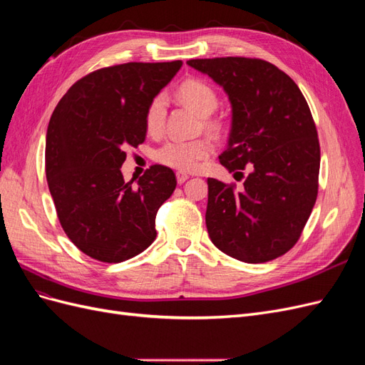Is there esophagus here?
<instances>
[{"mask_svg":"<svg viewBox=\"0 0 365 365\" xmlns=\"http://www.w3.org/2000/svg\"><path fill=\"white\" fill-rule=\"evenodd\" d=\"M187 180H189V175L184 172H176V181H178V184H184Z\"/></svg>","mask_w":365,"mask_h":365,"instance_id":"1","label":"esophagus"}]
</instances>
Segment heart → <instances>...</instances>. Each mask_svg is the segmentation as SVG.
<instances>
[{
	"label": "heart",
	"instance_id": "b5f03b06",
	"mask_svg": "<svg viewBox=\"0 0 365 365\" xmlns=\"http://www.w3.org/2000/svg\"><path fill=\"white\" fill-rule=\"evenodd\" d=\"M176 94L184 103L189 105L196 114L205 117V126L212 130H217L220 123L217 120L210 118L217 108L219 98L215 88L202 79L190 77L185 79L176 88ZM165 113H168V101L163 94H157L149 102L145 114V123L149 134L157 135L164 128ZM212 149V145L207 138H195V140H182L173 138L165 141L155 152V160L168 168L189 172L200 165Z\"/></svg>",
	"mask_w": 365,
	"mask_h": 365
}]
</instances>
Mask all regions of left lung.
I'll return each instance as SVG.
<instances>
[{"mask_svg":"<svg viewBox=\"0 0 365 365\" xmlns=\"http://www.w3.org/2000/svg\"><path fill=\"white\" fill-rule=\"evenodd\" d=\"M224 88L231 111L219 161L248 170L244 187L208 178L205 224L216 248L247 263L283 256L300 239L318 195L319 143L300 88L275 65L256 58L190 59Z\"/></svg>","mask_w":365,"mask_h":365,"instance_id":"8db88e82","label":"left lung"}]
</instances>
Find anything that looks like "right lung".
Instances as JSON below:
<instances>
[{"label":"right lung","instance_id":"1","mask_svg":"<svg viewBox=\"0 0 365 365\" xmlns=\"http://www.w3.org/2000/svg\"><path fill=\"white\" fill-rule=\"evenodd\" d=\"M181 65L128 62L96 70L54 108L46 141L47 182L65 235L86 256L125 262L157 237V212L176 187L173 170L153 164L134 187L120 168L125 149L146 138L149 102Z\"/></svg>","mask_w":365,"mask_h":365}]
</instances>
